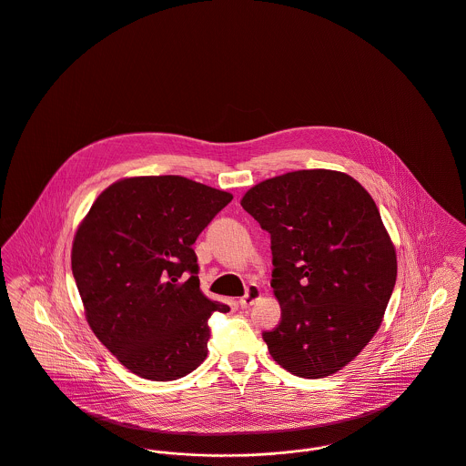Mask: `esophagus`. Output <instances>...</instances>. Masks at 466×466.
Masks as SVG:
<instances>
[{
  "label": "esophagus",
  "mask_w": 466,
  "mask_h": 466,
  "mask_svg": "<svg viewBox=\"0 0 466 466\" xmlns=\"http://www.w3.org/2000/svg\"><path fill=\"white\" fill-rule=\"evenodd\" d=\"M259 297H261V289H259V286L250 284L248 288V293L240 299V308H248V306H252Z\"/></svg>",
  "instance_id": "1"
}]
</instances>
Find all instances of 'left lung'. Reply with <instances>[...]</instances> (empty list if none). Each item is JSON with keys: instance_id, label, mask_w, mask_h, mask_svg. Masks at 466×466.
<instances>
[{"instance_id": "left-lung-1", "label": "left lung", "mask_w": 466, "mask_h": 466, "mask_svg": "<svg viewBox=\"0 0 466 466\" xmlns=\"http://www.w3.org/2000/svg\"><path fill=\"white\" fill-rule=\"evenodd\" d=\"M240 205L270 233L272 359L300 378L341 371L378 332L398 278L371 194L341 171L300 169L250 187Z\"/></svg>"}]
</instances>
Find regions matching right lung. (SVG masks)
<instances>
[{
	"label": "right lung",
	"mask_w": 466,
	"mask_h": 466,
	"mask_svg": "<svg viewBox=\"0 0 466 466\" xmlns=\"http://www.w3.org/2000/svg\"><path fill=\"white\" fill-rule=\"evenodd\" d=\"M231 199L178 175L128 177L77 226L70 259L86 321L128 371L171 381L207 359L208 318L229 308L201 293L192 244Z\"/></svg>",
	"instance_id": "1"
}]
</instances>
